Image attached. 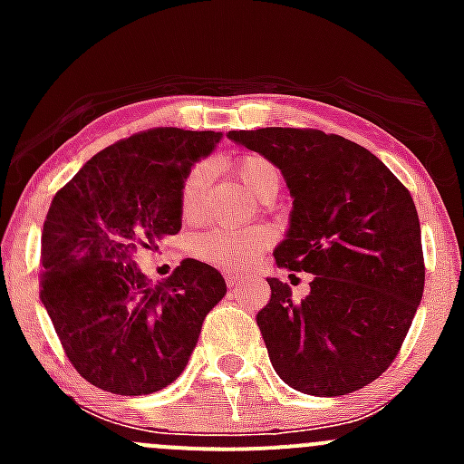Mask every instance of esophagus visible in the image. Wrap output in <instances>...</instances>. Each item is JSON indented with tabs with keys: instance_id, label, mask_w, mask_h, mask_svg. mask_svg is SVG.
<instances>
[{
	"instance_id": "1",
	"label": "esophagus",
	"mask_w": 464,
	"mask_h": 464,
	"mask_svg": "<svg viewBox=\"0 0 464 464\" xmlns=\"http://www.w3.org/2000/svg\"><path fill=\"white\" fill-rule=\"evenodd\" d=\"M224 280H227L228 287H237V285H240L245 278H242L240 274H233V271H227V274H224Z\"/></svg>"
}]
</instances>
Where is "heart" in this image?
Returning <instances> with one entry per match:
<instances>
[{
	"label": "heart",
	"instance_id": "b5f03b06",
	"mask_svg": "<svg viewBox=\"0 0 464 464\" xmlns=\"http://www.w3.org/2000/svg\"><path fill=\"white\" fill-rule=\"evenodd\" d=\"M237 184L258 199L269 186L278 184L280 175L269 159L260 154H246L233 166ZM206 188V168L195 166L181 184V215L193 222L199 218ZM271 245V233L266 228H210L199 233L190 245V251L199 260L222 269H249L262 256V251Z\"/></svg>",
	"mask_w": 464,
	"mask_h": 464
}]
</instances>
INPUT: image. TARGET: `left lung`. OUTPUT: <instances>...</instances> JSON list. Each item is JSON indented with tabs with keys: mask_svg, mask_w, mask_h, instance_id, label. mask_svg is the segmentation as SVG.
<instances>
[{
	"mask_svg": "<svg viewBox=\"0 0 464 464\" xmlns=\"http://www.w3.org/2000/svg\"><path fill=\"white\" fill-rule=\"evenodd\" d=\"M231 141L269 159L294 206L276 265L312 274L310 294L266 278L258 327L271 366L305 395L359 391L400 353L424 292L413 198L372 152L321 130H233Z\"/></svg>",
	"mask_w": 464,
	"mask_h": 464,
	"instance_id": "8db88e82",
	"label": "left lung"
}]
</instances>
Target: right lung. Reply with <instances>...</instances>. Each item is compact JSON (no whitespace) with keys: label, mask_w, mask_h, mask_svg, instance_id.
Returning a JSON list of instances; mask_svg holds the SVG:
<instances>
[{"label":"right lung","mask_w":464,"mask_h":464,"mask_svg":"<svg viewBox=\"0 0 464 464\" xmlns=\"http://www.w3.org/2000/svg\"><path fill=\"white\" fill-rule=\"evenodd\" d=\"M222 132L154 128L93 154L55 193L42 231L40 301L69 362L114 395H150L184 372L222 274L186 258L163 283L134 256L181 228V184Z\"/></svg>","instance_id":"1"}]
</instances>
